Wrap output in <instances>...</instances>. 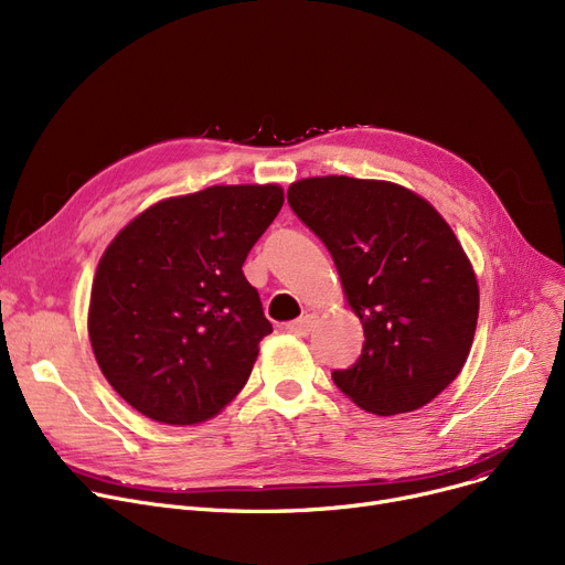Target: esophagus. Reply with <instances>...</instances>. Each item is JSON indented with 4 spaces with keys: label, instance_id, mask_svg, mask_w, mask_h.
Listing matches in <instances>:
<instances>
[{
    "label": "esophagus",
    "instance_id": "34e87169",
    "mask_svg": "<svg viewBox=\"0 0 565 565\" xmlns=\"http://www.w3.org/2000/svg\"><path fill=\"white\" fill-rule=\"evenodd\" d=\"M313 322H316V313H305L298 320H290L286 324V330L292 332L295 337H307L313 330Z\"/></svg>",
    "mask_w": 565,
    "mask_h": 565
}]
</instances>
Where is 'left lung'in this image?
Here are the masks:
<instances>
[{
	"label": "left lung",
	"mask_w": 565,
	"mask_h": 565,
	"mask_svg": "<svg viewBox=\"0 0 565 565\" xmlns=\"http://www.w3.org/2000/svg\"><path fill=\"white\" fill-rule=\"evenodd\" d=\"M288 203L334 258L364 348L337 387L390 417L430 403L458 377L477 332L479 284L451 226L396 183L305 178Z\"/></svg>",
	"instance_id": "1"
}]
</instances>
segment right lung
Listing matches in <instances>:
<instances>
[{"mask_svg": "<svg viewBox=\"0 0 565 565\" xmlns=\"http://www.w3.org/2000/svg\"><path fill=\"white\" fill-rule=\"evenodd\" d=\"M281 205L279 185H213L151 205L105 249L88 337L143 417L201 424L245 387L273 324L243 263Z\"/></svg>", "mask_w": 565, "mask_h": 565, "instance_id": "add662e5", "label": "right lung"}]
</instances>
